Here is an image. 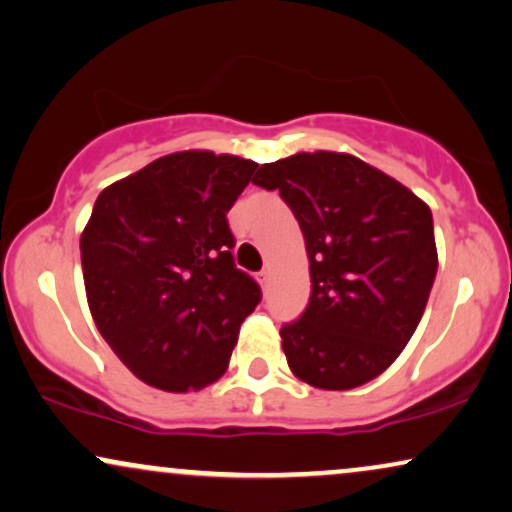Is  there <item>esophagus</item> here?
<instances>
[{
	"mask_svg": "<svg viewBox=\"0 0 512 512\" xmlns=\"http://www.w3.org/2000/svg\"><path fill=\"white\" fill-rule=\"evenodd\" d=\"M269 276H271V271H269V269L260 271V283H262V286H267V283H269Z\"/></svg>",
	"mask_w": 512,
	"mask_h": 512,
	"instance_id": "34e87169",
	"label": "esophagus"
}]
</instances>
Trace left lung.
<instances>
[{"label": "left lung", "instance_id": "8db88e82", "mask_svg": "<svg viewBox=\"0 0 512 512\" xmlns=\"http://www.w3.org/2000/svg\"><path fill=\"white\" fill-rule=\"evenodd\" d=\"M300 222L312 295L281 328L302 383L345 392L392 366L416 333L437 274L432 212L411 189L338 151L295 153L257 170Z\"/></svg>", "mask_w": 512, "mask_h": 512}]
</instances>
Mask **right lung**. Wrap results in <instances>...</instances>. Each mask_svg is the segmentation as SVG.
<instances>
[{"mask_svg":"<svg viewBox=\"0 0 512 512\" xmlns=\"http://www.w3.org/2000/svg\"><path fill=\"white\" fill-rule=\"evenodd\" d=\"M257 163L179 151L106 186L80 238L92 319L141 383L198 392L229 366L260 286L234 267L226 212Z\"/></svg>","mask_w":512,"mask_h":512,"instance_id":"add662e5","label":"right lung"}]
</instances>
